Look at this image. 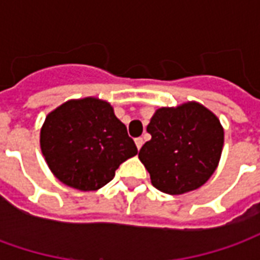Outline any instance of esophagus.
<instances>
[{
	"label": "esophagus",
	"mask_w": 260,
	"mask_h": 260,
	"mask_svg": "<svg viewBox=\"0 0 260 260\" xmlns=\"http://www.w3.org/2000/svg\"><path fill=\"white\" fill-rule=\"evenodd\" d=\"M135 143H136V147H138V149H141V147L143 146V139H142V138H136Z\"/></svg>",
	"instance_id": "obj_1"
}]
</instances>
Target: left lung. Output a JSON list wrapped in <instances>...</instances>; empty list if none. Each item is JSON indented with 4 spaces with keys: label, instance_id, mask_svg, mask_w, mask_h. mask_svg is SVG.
Instances as JSON below:
<instances>
[{
    "label": "left lung",
    "instance_id": "1",
    "mask_svg": "<svg viewBox=\"0 0 260 260\" xmlns=\"http://www.w3.org/2000/svg\"><path fill=\"white\" fill-rule=\"evenodd\" d=\"M146 129L152 139L142 146L139 160L158 191L169 195L195 191L217 169L224 145L223 125L201 103L157 108Z\"/></svg>",
    "mask_w": 260,
    "mask_h": 260
}]
</instances>
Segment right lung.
Returning a JSON list of instances; mask_svg holds the SVG:
<instances>
[{
    "label": "right lung",
    "mask_w": 260,
    "mask_h": 260,
    "mask_svg": "<svg viewBox=\"0 0 260 260\" xmlns=\"http://www.w3.org/2000/svg\"><path fill=\"white\" fill-rule=\"evenodd\" d=\"M40 147L48 169L65 185L97 191L138 149L113 106L99 97L72 99L47 114Z\"/></svg>",
    "instance_id": "obj_1"
}]
</instances>
